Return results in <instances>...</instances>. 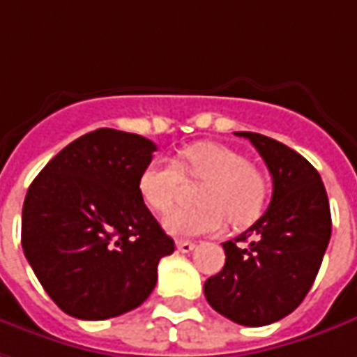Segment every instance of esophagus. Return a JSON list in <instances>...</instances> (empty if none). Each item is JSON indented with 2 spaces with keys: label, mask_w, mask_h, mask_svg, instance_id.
<instances>
[{
  "label": "esophagus",
  "mask_w": 357,
  "mask_h": 357,
  "mask_svg": "<svg viewBox=\"0 0 357 357\" xmlns=\"http://www.w3.org/2000/svg\"><path fill=\"white\" fill-rule=\"evenodd\" d=\"M195 248V242H189V240H178V250L179 252H183V254H189V252H193Z\"/></svg>",
  "instance_id": "1"
}]
</instances>
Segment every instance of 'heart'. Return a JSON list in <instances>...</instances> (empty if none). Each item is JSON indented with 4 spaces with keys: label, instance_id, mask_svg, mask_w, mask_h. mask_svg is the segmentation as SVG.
<instances>
[{
    "label": "heart",
    "instance_id": "heart-1",
    "mask_svg": "<svg viewBox=\"0 0 357 357\" xmlns=\"http://www.w3.org/2000/svg\"><path fill=\"white\" fill-rule=\"evenodd\" d=\"M183 176L203 179L197 193L201 207L174 209L164 227L179 236L217 234L227 217L234 227H246L260 217L268 199V179L250 166L248 158L219 142H199L179 150L178 162L156 158L138 176V193L152 211H168L178 197Z\"/></svg>",
    "mask_w": 357,
    "mask_h": 357
}]
</instances>
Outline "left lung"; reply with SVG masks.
Masks as SVG:
<instances>
[{
	"instance_id": "8db88e82",
	"label": "left lung",
	"mask_w": 357,
	"mask_h": 357,
	"mask_svg": "<svg viewBox=\"0 0 357 357\" xmlns=\"http://www.w3.org/2000/svg\"><path fill=\"white\" fill-rule=\"evenodd\" d=\"M234 135L260 152L273 195L260 219L222 244L225 268L203 291L211 307L232 322L266 326L295 311L312 287L331 240V205L319 172L299 152L258 132Z\"/></svg>"
}]
</instances>
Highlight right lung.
<instances>
[{
    "mask_svg": "<svg viewBox=\"0 0 357 357\" xmlns=\"http://www.w3.org/2000/svg\"><path fill=\"white\" fill-rule=\"evenodd\" d=\"M156 144L97 128L62 148L26 191L21 244L40 285L62 311L105 321L140 307L174 252L138 193Z\"/></svg>",
    "mask_w": 357,
    "mask_h": 357,
    "instance_id": "right-lung-1",
    "label": "right lung"
}]
</instances>
